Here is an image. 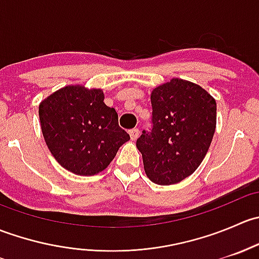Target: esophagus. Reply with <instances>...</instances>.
I'll list each match as a JSON object with an SVG mask.
<instances>
[{
	"instance_id": "34e87169",
	"label": "esophagus",
	"mask_w": 259,
	"mask_h": 259,
	"mask_svg": "<svg viewBox=\"0 0 259 259\" xmlns=\"http://www.w3.org/2000/svg\"><path fill=\"white\" fill-rule=\"evenodd\" d=\"M139 129H132L129 132L130 134V138H132V140H137L138 137H139Z\"/></svg>"
}]
</instances>
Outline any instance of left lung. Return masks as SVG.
<instances>
[{
	"label": "left lung",
	"instance_id": "8db88e82",
	"mask_svg": "<svg viewBox=\"0 0 259 259\" xmlns=\"http://www.w3.org/2000/svg\"><path fill=\"white\" fill-rule=\"evenodd\" d=\"M150 132L137 148L148 178L159 185L182 182L197 170L209 149L217 124L213 96L197 83L171 79L153 90Z\"/></svg>",
	"mask_w": 259,
	"mask_h": 259
}]
</instances>
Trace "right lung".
I'll use <instances>...</instances> for the list:
<instances>
[{
    "label": "right lung",
    "mask_w": 259,
    "mask_h": 259,
    "mask_svg": "<svg viewBox=\"0 0 259 259\" xmlns=\"http://www.w3.org/2000/svg\"><path fill=\"white\" fill-rule=\"evenodd\" d=\"M41 130L57 163L77 176H95L116 155L129 134L119 126L114 108L104 104L100 89L70 85L38 106Z\"/></svg>",
    "instance_id": "right-lung-1"
}]
</instances>
